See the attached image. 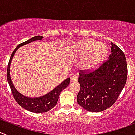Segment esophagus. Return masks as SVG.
Returning <instances> with one entry per match:
<instances>
[{"label": "esophagus", "mask_w": 135, "mask_h": 135, "mask_svg": "<svg viewBox=\"0 0 135 135\" xmlns=\"http://www.w3.org/2000/svg\"><path fill=\"white\" fill-rule=\"evenodd\" d=\"M70 80H71L72 82L77 81V80H78L77 76H76V75H73V76H71V77H70Z\"/></svg>", "instance_id": "esophagus-1"}]
</instances>
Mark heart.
<instances>
[{
	"label": "heart",
	"instance_id": "b5f03b06",
	"mask_svg": "<svg viewBox=\"0 0 135 135\" xmlns=\"http://www.w3.org/2000/svg\"><path fill=\"white\" fill-rule=\"evenodd\" d=\"M105 48L99 42L86 39L80 42L76 48V55L83 57L80 66L83 69H90L99 65L105 55Z\"/></svg>",
	"mask_w": 135,
	"mask_h": 135
}]
</instances>
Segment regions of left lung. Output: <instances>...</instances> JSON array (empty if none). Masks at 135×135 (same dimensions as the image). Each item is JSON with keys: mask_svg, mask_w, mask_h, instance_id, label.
<instances>
[{"mask_svg": "<svg viewBox=\"0 0 135 135\" xmlns=\"http://www.w3.org/2000/svg\"><path fill=\"white\" fill-rule=\"evenodd\" d=\"M111 53L98 69L87 73L80 70V89L76 97L78 104L90 112H100L116 102L126 84L127 64L125 55L111 42Z\"/></svg>", "mask_w": 135, "mask_h": 135, "instance_id": "8db88e82", "label": "left lung"}]
</instances>
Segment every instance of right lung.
<instances>
[{
    "label": "right lung",
    "instance_id": "add662e5",
    "mask_svg": "<svg viewBox=\"0 0 135 135\" xmlns=\"http://www.w3.org/2000/svg\"><path fill=\"white\" fill-rule=\"evenodd\" d=\"M42 38V36H35L31 38L29 40L19 44L12 52L11 58H10L9 62H8V66H7V80H8L12 95H13L15 100L22 108L35 113H45V112H47L50 110V109H52L57 103L60 93L66 86H69V83H70V78H68L66 80H64L62 83H60L59 86H56L52 91H50V93L45 94L44 96L38 98H29L24 96L22 94L18 93L14 86L12 80H11V76H10V66H11V62L12 61V59L15 55V52L20 46L30 43L32 41L41 40Z\"/></svg>",
    "mask_w": 135,
    "mask_h": 135
}]
</instances>
